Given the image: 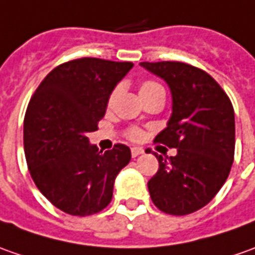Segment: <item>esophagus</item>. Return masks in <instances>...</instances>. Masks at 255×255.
Masks as SVG:
<instances>
[{
  "instance_id": "34e87169",
  "label": "esophagus",
  "mask_w": 255,
  "mask_h": 255,
  "mask_svg": "<svg viewBox=\"0 0 255 255\" xmlns=\"http://www.w3.org/2000/svg\"><path fill=\"white\" fill-rule=\"evenodd\" d=\"M143 153V149L142 148H131V156L136 157Z\"/></svg>"
}]
</instances>
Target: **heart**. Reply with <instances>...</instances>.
I'll return each mask as SVG.
<instances>
[{"instance_id":"heart-1","label":"heart","mask_w":255,"mask_h":255,"mask_svg":"<svg viewBox=\"0 0 255 255\" xmlns=\"http://www.w3.org/2000/svg\"><path fill=\"white\" fill-rule=\"evenodd\" d=\"M157 88H162L160 85L156 84V82H153V81H145L143 84L141 85V89H139V93L141 92H146V91H152V89H157ZM116 95H117V91H114L112 95H110V99H109V102L112 103L114 100V98H116ZM128 136L131 138V139H134V141H136V139H139L142 136V132L138 129V128H131L129 131H128Z\"/></svg>"}]
</instances>
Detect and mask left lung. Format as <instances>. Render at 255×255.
<instances>
[{"label":"left lung","mask_w":255,"mask_h":255,"mask_svg":"<svg viewBox=\"0 0 255 255\" xmlns=\"http://www.w3.org/2000/svg\"><path fill=\"white\" fill-rule=\"evenodd\" d=\"M162 78L171 93V116L155 141L177 155L156 156L157 173L148 181L150 198L169 215L205 207L222 188L235 157V112L228 95L205 71L184 62H141Z\"/></svg>","instance_id":"obj_1"}]
</instances>
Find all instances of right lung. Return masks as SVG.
<instances>
[{"label":"right lung","mask_w":255,"mask_h":255,"mask_svg":"<svg viewBox=\"0 0 255 255\" xmlns=\"http://www.w3.org/2000/svg\"><path fill=\"white\" fill-rule=\"evenodd\" d=\"M132 62L79 58L64 62L41 81L23 121V146L36 187L54 207L74 216L105 209L117 174L131 160L123 143L99 152L88 134L98 123L114 88Z\"/></svg>","instance_id":"add662e5"}]
</instances>
